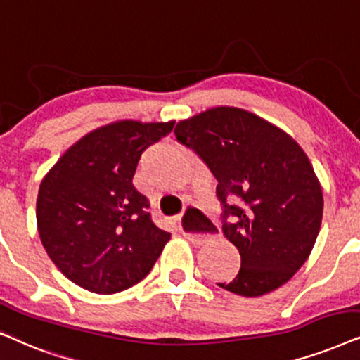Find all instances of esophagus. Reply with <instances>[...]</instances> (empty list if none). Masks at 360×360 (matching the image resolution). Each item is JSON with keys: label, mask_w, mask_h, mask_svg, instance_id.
<instances>
[{"label": "esophagus", "mask_w": 360, "mask_h": 360, "mask_svg": "<svg viewBox=\"0 0 360 360\" xmlns=\"http://www.w3.org/2000/svg\"><path fill=\"white\" fill-rule=\"evenodd\" d=\"M179 229L191 243L195 244L206 243L216 236V227L198 207H188V211L179 217Z\"/></svg>", "instance_id": "34e87169"}]
</instances>
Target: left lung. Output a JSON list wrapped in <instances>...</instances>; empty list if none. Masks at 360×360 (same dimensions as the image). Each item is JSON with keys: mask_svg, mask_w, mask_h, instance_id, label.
<instances>
[{"mask_svg": "<svg viewBox=\"0 0 360 360\" xmlns=\"http://www.w3.org/2000/svg\"><path fill=\"white\" fill-rule=\"evenodd\" d=\"M174 134L217 179L222 233L240 254L236 279L217 285L257 297L285 284L307 261L324 209L302 148L262 117L231 106L179 121Z\"/></svg>", "mask_w": 360, "mask_h": 360, "instance_id": "1", "label": "left lung"}]
</instances>
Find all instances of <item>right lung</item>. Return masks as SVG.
Masks as SVG:
<instances>
[{"instance_id": "right-lung-1", "label": "right lung", "mask_w": 360, "mask_h": 360, "mask_svg": "<svg viewBox=\"0 0 360 360\" xmlns=\"http://www.w3.org/2000/svg\"><path fill=\"white\" fill-rule=\"evenodd\" d=\"M174 127L116 121L83 136L41 181L36 221L59 271L79 288L115 294L149 274L171 234L134 188L141 154Z\"/></svg>"}]
</instances>
